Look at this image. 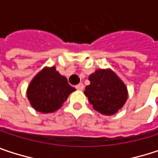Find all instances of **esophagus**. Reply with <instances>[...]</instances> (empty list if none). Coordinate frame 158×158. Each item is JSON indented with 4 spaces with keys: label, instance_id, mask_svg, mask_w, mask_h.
<instances>
[{
    "label": "esophagus",
    "instance_id": "1",
    "mask_svg": "<svg viewBox=\"0 0 158 158\" xmlns=\"http://www.w3.org/2000/svg\"><path fill=\"white\" fill-rule=\"evenodd\" d=\"M76 89H77L78 90H83V89H84V85H83L82 83H79V84H78V85L76 86Z\"/></svg>",
    "mask_w": 158,
    "mask_h": 158
}]
</instances>
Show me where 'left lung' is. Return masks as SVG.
<instances>
[{"mask_svg":"<svg viewBox=\"0 0 158 158\" xmlns=\"http://www.w3.org/2000/svg\"><path fill=\"white\" fill-rule=\"evenodd\" d=\"M90 84L84 91L98 112L111 116L125 105L127 89L122 79L110 69H98L89 75Z\"/></svg>","mask_w":158,"mask_h":158,"instance_id":"left-lung-1","label":"left lung"}]
</instances>
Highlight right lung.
I'll return each mask as SVG.
<instances>
[{
	"mask_svg": "<svg viewBox=\"0 0 158 158\" xmlns=\"http://www.w3.org/2000/svg\"><path fill=\"white\" fill-rule=\"evenodd\" d=\"M76 89L68 83L66 77L56 67H45L31 79L27 89V98L35 110L52 113L62 107L69 94Z\"/></svg>",
	"mask_w": 158,
	"mask_h": 158,
	"instance_id": "add662e5",
	"label": "right lung"
}]
</instances>
